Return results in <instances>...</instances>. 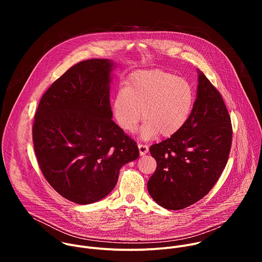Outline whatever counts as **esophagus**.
<instances>
[{
    "label": "esophagus",
    "instance_id": "obj_1",
    "mask_svg": "<svg viewBox=\"0 0 262 262\" xmlns=\"http://www.w3.org/2000/svg\"><path fill=\"white\" fill-rule=\"evenodd\" d=\"M138 147H139V152H140L141 156L146 155L149 150L148 145H145V144H138Z\"/></svg>",
    "mask_w": 262,
    "mask_h": 262
}]
</instances>
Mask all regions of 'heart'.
I'll use <instances>...</instances> for the list:
<instances>
[{
  "mask_svg": "<svg viewBox=\"0 0 262 262\" xmlns=\"http://www.w3.org/2000/svg\"><path fill=\"white\" fill-rule=\"evenodd\" d=\"M194 104V89L183 78L162 69L139 70L132 73L112 102L118 126L135 133L140 121L146 122L141 137L150 140L161 135L171 137L188 121Z\"/></svg>",
  "mask_w": 262,
  "mask_h": 262,
  "instance_id": "heart-1",
  "label": "heart"
}]
</instances>
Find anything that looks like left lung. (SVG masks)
<instances>
[{
  "label": "left lung",
  "instance_id": "obj_1",
  "mask_svg": "<svg viewBox=\"0 0 262 262\" xmlns=\"http://www.w3.org/2000/svg\"><path fill=\"white\" fill-rule=\"evenodd\" d=\"M197 97L183 127L149 151L157 170L147 182L151 198L171 210L188 207L212 189L225 169L232 125L222 95L198 70Z\"/></svg>",
  "mask_w": 262,
  "mask_h": 262
}]
</instances>
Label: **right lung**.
Masks as SVG:
<instances>
[{"label": "right lung", "mask_w": 262, "mask_h": 262, "mask_svg": "<svg viewBox=\"0 0 262 262\" xmlns=\"http://www.w3.org/2000/svg\"><path fill=\"white\" fill-rule=\"evenodd\" d=\"M108 59L70 67L40 99L34 150L48 182L62 197L91 204L115 188L121 167L139 158L136 142L112 120Z\"/></svg>", "instance_id": "1"}]
</instances>
